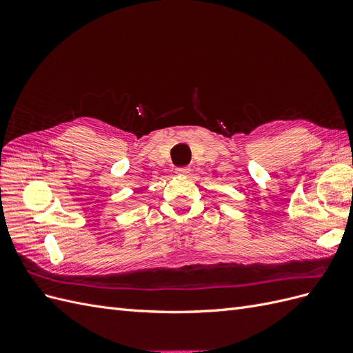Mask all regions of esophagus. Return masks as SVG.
Masks as SVG:
<instances>
[{
  "label": "esophagus",
  "instance_id": "1",
  "mask_svg": "<svg viewBox=\"0 0 353 353\" xmlns=\"http://www.w3.org/2000/svg\"><path fill=\"white\" fill-rule=\"evenodd\" d=\"M175 172L178 174V175H188L190 174V168H178Z\"/></svg>",
  "mask_w": 353,
  "mask_h": 353
}]
</instances>
